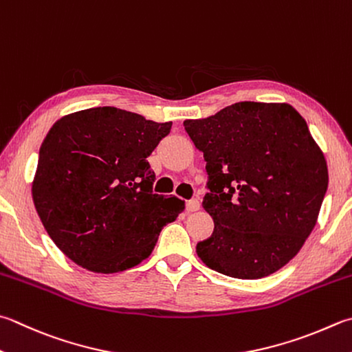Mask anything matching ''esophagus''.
<instances>
[{
    "instance_id": "34e87169",
    "label": "esophagus",
    "mask_w": 352,
    "mask_h": 352,
    "mask_svg": "<svg viewBox=\"0 0 352 352\" xmlns=\"http://www.w3.org/2000/svg\"><path fill=\"white\" fill-rule=\"evenodd\" d=\"M199 208H201V204H199L197 199H190V201H187V211H197Z\"/></svg>"
}]
</instances>
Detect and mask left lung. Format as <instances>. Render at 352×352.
I'll list each match as a JSON object with an SVG mask.
<instances>
[{
	"label": "left lung",
	"mask_w": 352,
	"mask_h": 352,
	"mask_svg": "<svg viewBox=\"0 0 352 352\" xmlns=\"http://www.w3.org/2000/svg\"><path fill=\"white\" fill-rule=\"evenodd\" d=\"M184 127L207 162L202 207L214 222L197 256L236 279L276 273L316 227L328 188L327 161L305 119L289 104L243 101Z\"/></svg>",
	"instance_id": "left-lung-1"
}]
</instances>
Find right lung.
<instances>
[{"instance_id":"add662e5","label":"right lung","mask_w":352,"mask_h":352,"mask_svg":"<svg viewBox=\"0 0 352 352\" xmlns=\"http://www.w3.org/2000/svg\"><path fill=\"white\" fill-rule=\"evenodd\" d=\"M171 130L116 107L75 111L53 124L39 148L32 197L56 247L94 273L147 258L185 204L153 193L147 157Z\"/></svg>"}]
</instances>
